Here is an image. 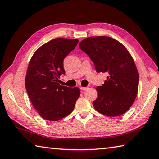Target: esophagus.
<instances>
[{
  "instance_id": "1",
  "label": "esophagus",
  "mask_w": 159,
  "mask_h": 159,
  "mask_svg": "<svg viewBox=\"0 0 159 159\" xmlns=\"http://www.w3.org/2000/svg\"><path fill=\"white\" fill-rule=\"evenodd\" d=\"M80 89H81L82 91H85V90L88 89V87H80Z\"/></svg>"
}]
</instances>
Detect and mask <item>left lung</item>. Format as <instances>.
Wrapping results in <instances>:
<instances>
[{"mask_svg": "<svg viewBox=\"0 0 159 159\" xmlns=\"http://www.w3.org/2000/svg\"><path fill=\"white\" fill-rule=\"evenodd\" d=\"M79 46L91 58L98 73L109 74L103 85L96 89V110L108 116L125 113L135 101L139 86L137 68L128 50L109 36L89 37Z\"/></svg>", "mask_w": 159, "mask_h": 159, "instance_id": "8db88e82", "label": "left lung"}]
</instances>
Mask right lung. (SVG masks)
I'll list each match as a JSON object with an SVG mask.
<instances>
[{
  "mask_svg": "<svg viewBox=\"0 0 159 159\" xmlns=\"http://www.w3.org/2000/svg\"><path fill=\"white\" fill-rule=\"evenodd\" d=\"M78 39H55L37 49L28 65L25 88L34 107L43 119L57 121L73 111L80 96L79 88L58 83L65 58L75 48Z\"/></svg>",
  "mask_w": 159,
  "mask_h": 159,
  "instance_id": "right-lung-1",
  "label": "right lung"
}]
</instances>
